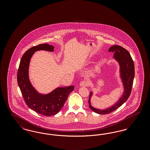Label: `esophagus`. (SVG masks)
<instances>
[{"mask_svg":"<svg viewBox=\"0 0 150 150\" xmlns=\"http://www.w3.org/2000/svg\"><path fill=\"white\" fill-rule=\"evenodd\" d=\"M87 86H88V82H86V81H82L80 83V86L82 87H86Z\"/></svg>","mask_w":150,"mask_h":150,"instance_id":"esophagus-1","label":"esophagus"}]
</instances>
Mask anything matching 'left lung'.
<instances>
[{"label":"left lung","mask_w":150,"mask_h":150,"mask_svg":"<svg viewBox=\"0 0 150 150\" xmlns=\"http://www.w3.org/2000/svg\"><path fill=\"white\" fill-rule=\"evenodd\" d=\"M108 51L114 52L113 58L119 64V78L121 80V83L123 86V93L119 99L112 106L106 108L100 109L95 108L92 105L91 98L93 93L91 92L88 100L89 107L94 112L98 114H107L111 113L120 107L127 101L132 91L135 74L133 61L128 50L120 45H115L111 46L109 48Z\"/></svg>","instance_id":"8db88e82"}]
</instances>
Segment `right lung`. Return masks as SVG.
Returning a JSON list of instances; mask_svg holds the SVG:
<instances>
[{
	"mask_svg": "<svg viewBox=\"0 0 150 150\" xmlns=\"http://www.w3.org/2000/svg\"><path fill=\"white\" fill-rule=\"evenodd\" d=\"M54 47L43 44L33 47L22 56L17 73V83L28 107L39 114L50 116L57 114L64 106L74 86L57 87L50 93H39L32 85L29 78V65L34 53L38 50L53 52Z\"/></svg>",
	"mask_w": 150,
	"mask_h": 150,
	"instance_id": "add662e5",
	"label": "right lung"
}]
</instances>
